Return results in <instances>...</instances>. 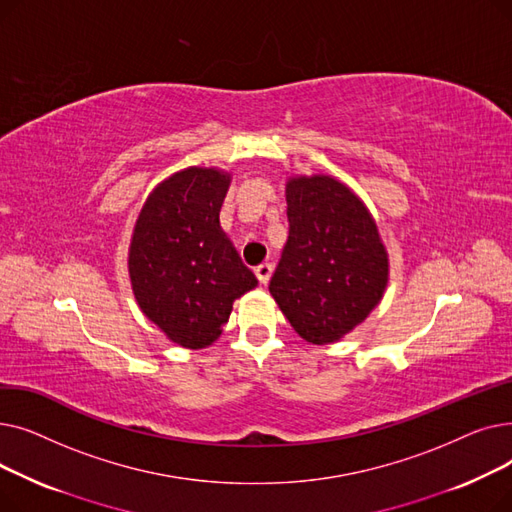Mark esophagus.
Here are the masks:
<instances>
[{"label": "esophagus", "instance_id": "1", "mask_svg": "<svg viewBox=\"0 0 512 512\" xmlns=\"http://www.w3.org/2000/svg\"><path fill=\"white\" fill-rule=\"evenodd\" d=\"M272 274H274V265L272 263H263V265H259L257 270H255V276H257V280L263 286L272 280Z\"/></svg>", "mask_w": 512, "mask_h": 512}]
</instances>
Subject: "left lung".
Listing matches in <instances>:
<instances>
[{
    "label": "left lung",
    "instance_id": "obj_1",
    "mask_svg": "<svg viewBox=\"0 0 512 512\" xmlns=\"http://www.w3.org/2000/svg\"><path fill=\"white\" fill-rule=\"evenodd\" d=\"M286 203L290 230L270 292L303 340L338 342L384 297L386 245L363 199L330 174L290 176Z\"/></svg>",
    "mask_w": 512,
    "mask_h": 512
}]
</instances>
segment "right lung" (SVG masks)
<instances>
[{
    "label": "right lung",
    "instance_id": "right-lung-1",
    "mask_svg": "<svg viewBox=\"0 0 512 512\" xmlns=\"http://www.w3.org/2000/svg\"><path fill=\"white\" fill-rule=\"evenodd\" d=\"M232 174L191 166L145 199L128 247V276L143 315L182 348L220 338L232 303L257 286L220 226Z\"/></svg>",
    "mask_w": 512,
    "mask_h": 512
}]
</instances>
